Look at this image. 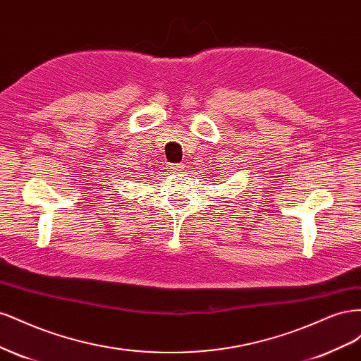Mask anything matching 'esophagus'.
Returning a JSON list of instances; mask_svg holds the SVG:
<instances>
[{
	"label": "esophagus",
	"mask_w": 361,
	"mask_h": 361,
	"mask_svg": "<svg viewBox=\"0 0 361 361\" xmlns=\"http://www.w3.org/2000/svg\"><path fill=\"white\" fill-rule=\"evenodd\" d=\"M169 171L170 173H182L183 171V164H169Z\"/></svg>",
	"instance_id": "esophagus-1"
}]
</instances>
